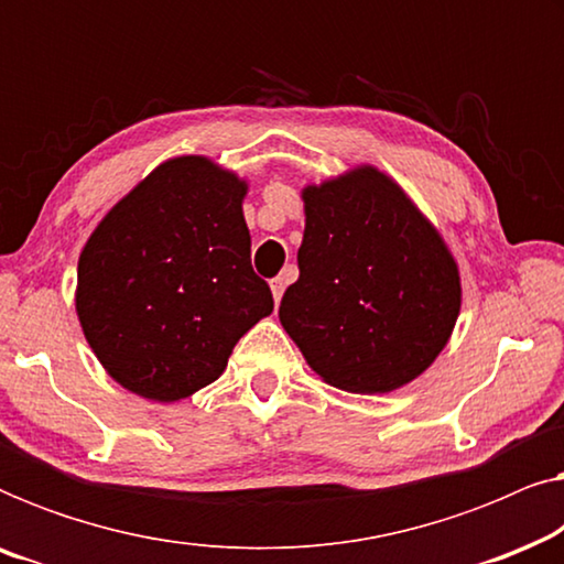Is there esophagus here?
Returning a JSON list of instances; mask_svg holds the SVG:
<instances>
[{"label":"esophagus","mask_w":564,"mask_h":564,"mask_svg":"<svg viewBox=\"0 0 564 564\" xmlns=\"http://www.w3.org/2000/svg\"><path fill=\"white\" fill-rule=\"evenodd\" d=\"M269 288H272L274 303L280 305V300H282V295H284V288H288V280H284V276H274V280L269 282Z\"/></svg>","instance_id":"34e87169"}]
</instances>
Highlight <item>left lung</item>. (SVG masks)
Here are the masks:
<instances>
[{"label": "left lung", "mask_w": 564, "mask_h": 564, "mask_svg": "<svg viewBox=\"0 0 564 564\" xmlns=\"http://www.w3.org/2000/svg\"><path fill=\"white\" fill-rule=\"evenodd\" d=\"M300 276L280 321L334 388L375 395L419 377L449 341L459 272L436 228L372 166L305 187Z\"/></svg>", "instance_id": "8db88e82"}]
</instances>
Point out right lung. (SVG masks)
<instances>
[{
	"label": "right lung",
	"mask_w": 564,
	"mask_h": 564,
	"mask_svg": "<svg viewBox=\"0 0 564 564\" xmlns=\"http://www.w3.org/2000/svg\"><path fill=\"white\" fill-rule=\"evenodd\" d=\"M246 184L203 156L161 164L107 213L79 259L84 336L122 388L172 403L218 380L274 311L251 267Z\"/></svg>",
	"instance_id": "obj_1"
}]
</instances>
